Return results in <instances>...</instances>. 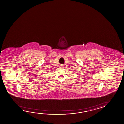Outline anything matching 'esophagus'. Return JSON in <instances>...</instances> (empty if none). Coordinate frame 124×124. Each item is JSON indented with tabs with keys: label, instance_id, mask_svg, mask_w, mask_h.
<instances>
[{
	"label": "esophagus",
	"instance_id": "1",
	"mask_svg": "<svg viewBox=\"0 0 124 124\" xmlns=\"http://www.w3.org/2000/svg\"><path fill=\"white\" fill-rule=\"evenodd\" d=\"M61 68H63V66H61Z\"/></svg>",
	"mask_w": 124,
	"mask_h": 124
}]
</instances>
